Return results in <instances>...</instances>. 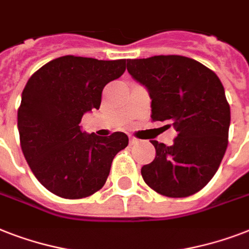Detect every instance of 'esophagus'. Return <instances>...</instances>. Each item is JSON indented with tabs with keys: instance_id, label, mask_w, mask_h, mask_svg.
I'll return each instance as SVG.
<instances>
[{
	"instance_id": "obj_1",
	"label": "esophagus",
	"mask_w": 249,
	"mask_h": 249,
	"mask_svg": "<svg viewBox=\"0 0 249 249\" xmlns=\"http://www.w3.org/2000/svg\"><path fill=\"white\" fill-rule=\"evenodd\" d=\"M140 142V140L138 138H136V137L133 136H129V144H136Z\"/></svg>"
}]
</instances>
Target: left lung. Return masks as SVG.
I'll list each match as a JSON object with an SVG mask.
<instances>
[{
	"instance_id": "1",
	"label": "left lung",
	"mask_w": 249,
	"mask_h": 249,
	"mask_svg": "<svg viewBox=\"0 0 249 249\" xmlns=\"http://www.w3.org/2000/svg\"><path fill=\"white\" fill-rule=\"evenodd\" d=\"M126 68L148 89L152 121H169L177 132L172 146L151 141L156 156L141 169L144 182L169 197L200 191L228 147L230 106L222 83L212 70L182 55L128 59Z\"/></svg>"
}]
</instances>
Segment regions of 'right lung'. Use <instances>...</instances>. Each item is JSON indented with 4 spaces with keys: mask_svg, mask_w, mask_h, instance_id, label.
I'll return each instance as SVG.
<instances>
[{
    "mask_svg": "<svg viewBox=\"0 0 249 249\" xmlns=\"http://www.w3.org/2000/svg\"><path fill=\"white\" fill-rule=\"evenodd\" d=\"M126 59L98 60L64 55L36 71L21 93L18 129L21 151L41 185L64 199L101 190L128 136L81 130L83 115L99 108L102 91L125 71Z\"/></svg>",
    "mask_w": 249,
    "mask_h": 249,
    "instance_id": "right-lung-1",
    "label": "right lung"
}]
</instances>
